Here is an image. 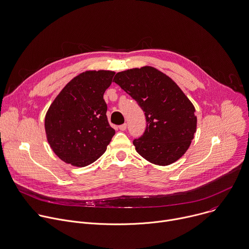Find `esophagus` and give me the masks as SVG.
<instances>
[{"label": "esophagus", "mask_w": 249, "mask_h": 249, "mask_svg": "<svg viewBox=\"0 0 249 249\" xmlns=\"http://www.w3.org/2000/svg\"><path fill=\"white\" fill-rule=\"evenodd\" d=\"M126 128H127V124H126V123H124V124H122V125L119 126V129H120L121 131H125Z\"/></svg>", "instance_id": "esophagus-1"}]
</instances>
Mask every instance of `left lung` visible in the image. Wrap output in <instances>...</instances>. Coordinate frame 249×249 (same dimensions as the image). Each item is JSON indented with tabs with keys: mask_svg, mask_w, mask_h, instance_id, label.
I'll return each mask as SVG.
<instances>
[{
	"mask_svg": "<svg viewBox=\"0 0 249 249\" xmlns=\"http://www.w3.org/2000/svg\"><path fill=\"white\" fill-rule=\"evenodd\" d=\"M113 81L143 110L144 133L133 141L147 161L165 166L187 151L196 131V109L176 83L151 66L116 73Z\"/></svg>",
	"mask_w": 249,
	"mask_h": 249,
	"instance_id": "obj_1",
	"label": "left lung"
}]
</instances>
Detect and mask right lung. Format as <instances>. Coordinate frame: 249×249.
<instances>
[{
	"label": "right lung",
	"instance_id": "1",
	"mask_svg": "<svg viewBox=\"0 0 249 249\" xmlns=\"http://www.w3.org/2000/svg\"><path fill=\"white\" fill-rule=\"evenodd\" d=\"M115 72L86 71L73 78L51 105L45 118L48 142L64 162L84 167L107 150L115 134L104 100Z\"/></svg>",
	"mask_w": 249,
	"mask_h": 249
}]
</instances>
